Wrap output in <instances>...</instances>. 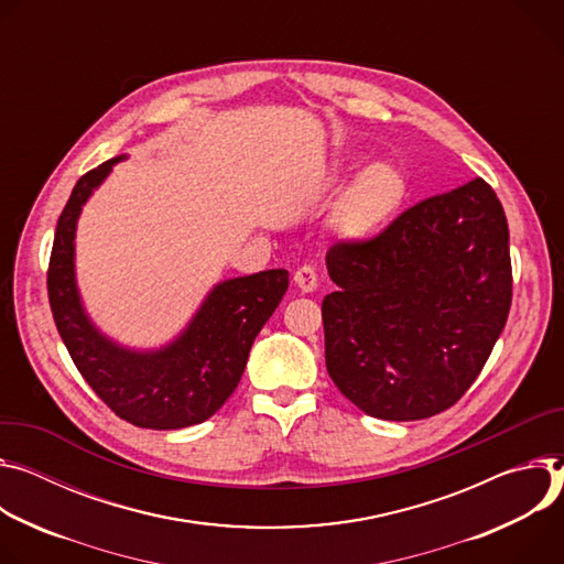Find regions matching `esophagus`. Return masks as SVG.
<instances>
[{"instance_id":"34e87169","label":"esophagus","mask_w":564,"mask_h":564,"mask_svg":"<svg viewBox=\"0 0 564 564\" xmlns=\"http://www.w3.org/2000/svg\"><path fill=\"white\" fill-rule=\"evenodd\" d=\"M293 282H295V286H297L302 293H311V291L318 289V273H316L314 267H306V264H304V267H300V269L295 271Z\"/></svg>"}]
</instances>
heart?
Returning <instances> with one entry per match:
<instances>
[{
    "instance_id": "obj_1",
    "label": "heart",
    "mask_w": 564,
    "mask_h": 564,
    "mask_svg": "<svg viewBox=\"0 0 564 564\" xmlns=\"http://www.w3.org/2000/svg\"><path fill=\"white\" fill-rule=\"evenodd\" d=\"M347 185L332 215V230L347 243H365L383 235L403 213L410 197L405 172L390 161H349L334 174V187Z\"/></svg>"
}]
</instances>
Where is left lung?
Listing matches in <instances>:
<instances>
[{"label": "left lung", "mask_w": 564, "mask_h": 564, "mask_svg": "<svg viewBox=\"0 0 564 564\" xmlns=\"http://www.w3.org/2000/svg\"><path fill=\"white\" fill-rule=\"evenodd\" d=\"M323 300L325 362L365 414L419 421L479 377L511 308L509 224L484 178L405 210L383 235L336 243Z\"/></svg>", "instance_id": "obj_1"}]
</instances>
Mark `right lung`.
<instances>
[{"mask_svg":"<svg viewBox=\"0 0 564 564\" xmlns=\"http://www.w3.org/2000/svg\"><path fill=\"white\" fill-rule=\"evenodd\" d=\"M120 154L80 176L55 228L48 302L62 343L83 379L124 421L178 430L210 419L239 386L258 334L289 289V271L271 269L217 282L187 325L165 345L137 349L96 327L76 280L78 219Z\"/></svg>","mask_w":564,"mask_h":564,"instance_id":"add662e5","label":"right lung"}]
</instances>
